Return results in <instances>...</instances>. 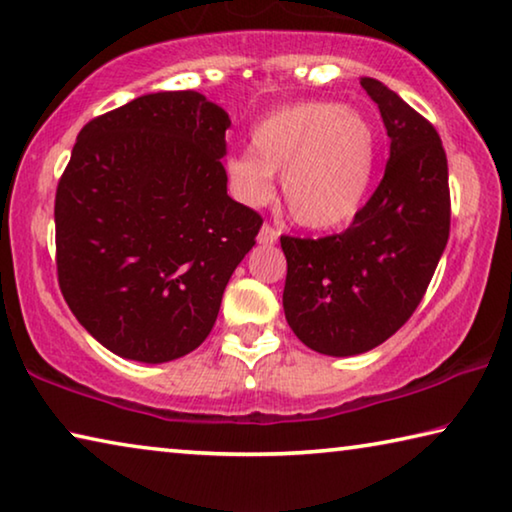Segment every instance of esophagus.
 <instances>
[{
	"label": "esophagus",
	"instance_id": "obj_1",
	"mask_svg": "<svg viewBox=\"0 0 512 512\" xmlns=\"http://www.w3.org/2000/svg\"><path fill=\"white\" fill-rule=\"evenodd\" d=\"M257 241L262 243V246H271V243L278 241V230H275L273 225L264 223L262 227H259V234H257Z\"/></svg>",
	"mask_w": 512,
	"mask_h": 512
}]
</instances>
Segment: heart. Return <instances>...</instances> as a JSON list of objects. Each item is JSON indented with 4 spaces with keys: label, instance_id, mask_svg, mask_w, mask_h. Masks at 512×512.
<instances>
[{
    "label": "heart",
    "instance_id": "b5f03b06",
    "mask_svg": "<svg viewBox=\"0 0 512 512\" xmlns=\"http://www.w3.org/2000/svg\"><path fill=\"white\" fill-rule=\"evenodd\" d=\"M250 148L225 164L237 198L264 205L273 196V175L282 173L289 214L310 230H330L358 214L378 159L369 120L335 102H300L271 113L255 125Z\"/></svg>",
    "mask_w": 512,
    "mask_h": 512
}]
</instances>
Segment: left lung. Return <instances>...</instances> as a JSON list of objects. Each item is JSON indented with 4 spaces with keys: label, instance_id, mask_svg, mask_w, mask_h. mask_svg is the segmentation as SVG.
<instances>
[{
    "label": "left lung",
    "instance_id": "8db88e82",
    "mask_svg": "<svg viewBox=\"0 0 512 512\" xmlns=\"http://www.w3.org/2000/svg\"><path fill=\"white\" fill-rule=\"evenodd\" d=\"M360 84L389 136L378 189L342 234L280 237L287 257L282 305L312 351L348 358L399 330L424 298L449 241V166L440 134L378 79Z\"/></svg>",
    "mask_w": 512,
    "mask_h": 512
}]
</instances>
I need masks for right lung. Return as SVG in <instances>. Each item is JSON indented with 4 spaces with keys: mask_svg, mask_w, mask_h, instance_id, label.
<instances>
[{
    "mask_svg": "<svg viewBox=\"0 0 512 512\" xmlns=\"http://www.w3.org/2000/svg\"><path fill=\"white\" fill-rule=\"evenodd\" d=\"M230 116L196 91L150 93L84 125L56 186V273L72 314L120 358L196 351L262 227L227 196Z\"/></svg>",
    "mask_w": 512,
    "mask_h": 512,
    "instance_id": "right-lung-1",
    "label": "right lung"
}]
</instances>
